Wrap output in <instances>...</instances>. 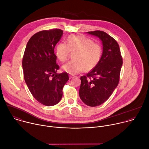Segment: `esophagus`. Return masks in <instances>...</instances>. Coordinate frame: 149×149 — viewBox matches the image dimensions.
<instances>
[{
	"label": "esophagus",
	"mask_w": 149,
	"mask_h": 149,
	"mask_svg": "<svg viewBox=\"0 0 149 149\" xmlns=\"http://www.w3.org/2000/svg\"><path fill=\"white\" fill-rule=\"evenodd\" d=\"M74 77H75V76H74V75H70V79H71V78H73Z\"/></svg>",
	"instance_id": "1"
}]
</instances>
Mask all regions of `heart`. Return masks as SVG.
Here are the masks:
<instances>
[{"mask_svg": "<svg viewBox=\"0 0 149 149\" xmlns=\"http://www.w3.org/2000/svg\"><path fill=\"white\" fill-rule=\"evenodd\" d=\"M71 52H75L74 59L63 65L62 69L70 74L74 75L85 69L90 71L97 66L102 55V47L88 37L70 35L67 38V44L61 42L56 45L55 55L61 62H64Z\"/></svg>", "mask_w": 149, "mask_h": 149, "instance_id": "b5f03b06", "label": "heart"}]
</instances>
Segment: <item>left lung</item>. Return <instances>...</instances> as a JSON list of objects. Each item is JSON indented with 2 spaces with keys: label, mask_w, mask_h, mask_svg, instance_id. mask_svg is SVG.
I'll return each instance as SVG.
<instances>
[{
  "label": "left lung",
  "mask_w": 149,
  "mask_h": 149,
  "mask_svg": "<svg viewBox=\"0 0 149 149\" xmlns=\"http://www.w3.org/2000/svg\"><path fill=\"white\" fill-rule=\"evenodd\" d=\"M87 33L102 40L103 51L97 66L81 77L79 94L84 103L96 107L107 101L117 87L123 58L117 42L110 35L101 31Z\"/></svg>",
  "instance_id": "obj_1"
}]
</instances>
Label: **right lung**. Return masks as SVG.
Masks as SVG:
<instances>
[{
  "label": "right lung",
  "mask_w": 149,
  "mask_h": 149,
  "mask_svg": "<svg viewBox=\"0 0 149 149\" xmlns=\"http://www.w3.org/2000/svg\"><path fill=\"white\" fill-rule=\"evenodd\" d=\"M63 31L44 30L34 34L28 42L22 59L24 77L33 97L40 104L52 106L62 97V89L69 79L68 73L57 74L54 54Z\"/></svg>",
  "instance_id": "add662e5"
}]
</instances>
